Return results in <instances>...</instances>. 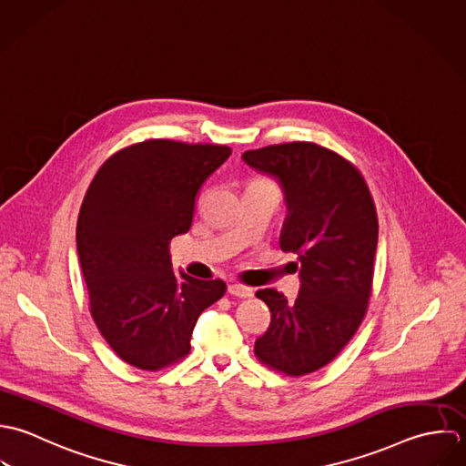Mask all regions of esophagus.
Here are the masks:
<instances>
[{
	"label": "esophagus",
	"mask_w": 466,
	"mask_h": 466,
	"mask_svg": "<svg viewBox=\"0 0 466 466\" xmlns=\"http://www.w3.org/2000/svg\"><path fill=\"white\" fill-rule=\"evenodd\" d=\"M228 293H230V295H236V297H239V299H250V297L254 295V289L248 288V286L232 282V284H228Z\"/></svg>",
	"instance_id": "esophagus-1"
}]
</instances>
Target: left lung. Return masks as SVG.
Returning a JSON list of instances; mask_svg holds the SVG:
<instances>
[{
	"label": "left lung",
	"instance_id": "left-lung-1",
	"mask_svg": "<svg viewBox=\"0 0 466 466\" xmlns=\"http://www.w3.org/2000/svg\"><path fill=\"white\" fill-rule=\"evenodd\" d=\"M241 158L279 184L286 205L279 245L297 256L300 279L293 302L274 288L256 293L272 320L254 353L289 376L317 371L351 340L368 309L378 243L371 192L355 166L311 142L268 146Z\"/></svg>",
	"mask_w": 466,
	"mask_h": 466
}]
</instances>
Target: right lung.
Here are the masks:
<instances>
[{"instance_id":"right-lung-1","label":"right lung","mask_w":466,"mask_h":466,"mask_svg":"<svg viewBox=\"0 0 466 466\" xmlns=\"http://www.w3.org/2000/svg\"><path fill=\"white\" fill-rule=\"evenodd\" d=\"M230 147L146 140L96 173L77 219V254L95 324L127 364L158 371L190 351L199 313L223 280L175 274L169 243L186 234L203 182Z\"/></svg>"}]
</instances>
